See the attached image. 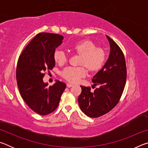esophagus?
Segmentation results:
<instances>
[{
	"label": "esophagus",
	"mask_w": 148,
	"mask_h": 148,
	"mask_svg": "<svg viewBox=\"0 0 148 148\" xmlns=\"http://www.w3.org/2000/svg\"><path fill=\"white\" fill-rule=\"evenodd\" d=\"M66 86L68 87H72L73 86V84H66Z\"/></svg>",
	"instance_id": "obj_1"
}]
</instances>
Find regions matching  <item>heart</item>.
<instances>
[{"instance_id": "obj_1", "label": "heart", "mask_w": 148, "mask_h": 148, "mask_svg": "<svg viewBox=\"0 0 148 148\" xmlns=\"http://www.w3.org/2000/svg\"><path fill=\"white\" fill-rule=\"evenodd\" d=\"M73 51L79 56L78 67H67L61 72L62 76L71 83H77L86 75V70L95 73L101 70L106 59V51L102 47H97V44L90 40H83L74 45ZM55 61L59 64H63L68 61L69 56L64 51L57 49L54 52Z\"/></svg>"}]
</instances>
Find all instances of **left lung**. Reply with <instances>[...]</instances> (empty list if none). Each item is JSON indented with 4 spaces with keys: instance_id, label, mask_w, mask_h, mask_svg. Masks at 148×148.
<instances>
[{
    "instance_id": "8db88e82",
    "label": "left lung",
    "mask_w": 148,
    "mask_h": 148,
    "mask_svg": "<svg viewBox=\"0 0 148 148\" xmlns=\"http://www.w3.org/2000/svg\"><path fill=\"white\" fill-rule=\"evenodd\" d=\"M106 37L110 45L109 57L102 69L92 79L94 86L100 87L91 92L90 87L80 86L79 107L90 117H99L113 109L121 99L126 83L127 67L124 54L113 40Z\"/></svg>"
}]
</instances>
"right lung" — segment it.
Returning <instances> with one entry per match:
<instances>
[{
    "label": "right lung",
    "instance_id": "obj_1",
    "mask_svg": "<svg viewBox=\"0 0 148 148\" xmlns=\"http://www.w3.org/2000/svg\"><path fill=\"white\" fill-rule=\"evenodd\" d=\"M63 38L48 32L36 34L17 61L16 79L20 95L30 108L42 116L56 110L66 88V84L60 81L51 86L43 82L44 72L55 66L54 52Z\"/></svg>",
    "mask_w": 148,
    "mask_h": 148
}]
</instances>
